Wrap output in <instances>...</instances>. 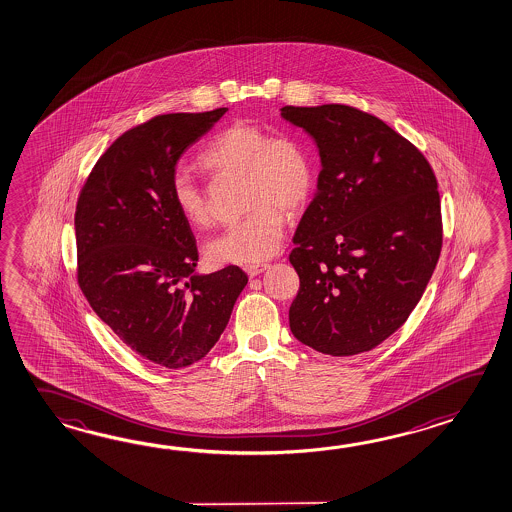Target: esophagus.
<instances>
[{
  "instance_id": "1",
  "label": "esophagus",
  "mask_w": 512,
  "mask_h": 512,
  "mask_svg": "<svg viewBox=\"0 0 512 512\" xmlns=\"http://www.w3.org/2000/svg\"><path fill=\"white\" fill-rule=\"evenodd\" d=\"M270 266L268 264H250V266H246L244 268V272L248 273L250 277H257L259 273L264 272V270H268Z\"/></svg>"
}]
</instances>
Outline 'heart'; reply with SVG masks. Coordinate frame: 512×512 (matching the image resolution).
<instances>
[{"label":"heart","instance_id":"1","mask_svg":"<svg viewBox=\"0 0 512 512\" xmlns=\"http://www.w3.org/2000/svg\"><path fill=\"white\" fill-rule=\"evenodd\" d=\"M200 162L215 175L242 177V199L248 209L209 242V259L255 264L272 257L281 246L284 209L299 211L312 195V151L297 136L270 135L250 122H235L211 138ZM171 197L189 226H209L208 199L188 173L173 177Z\"/></svg>","mask_w":512,"mask_h":512}]
</instances>
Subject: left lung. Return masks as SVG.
I'll use <instances>...</instances> for the list:
<instances>
[{"label":"left lung","mask_w":512,"mask_h":512,"mask_svg":"<svg viewBox=\"0 0 512 512\" xmlns=\"http://www.w3.org/2000/svg\"><path fill=\"white\" fill-rule=\"evenodd\" d=\"M323 169L293 237L292 334L321 354H363L416 308L443 244L438 180L425 155L350 105L282 107Z\"/></svg>","instance_id":"8db88e82"}]
</instances>
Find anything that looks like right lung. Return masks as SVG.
<instances>
[{
    "label": "right lung",
    "mask_w": 512,
    "mask_h": 512,
    "mask_svg": "<svg viewBox=\"0 0 512 512\" xmlns=\"http://www.w3.org/2000/svg\"><path fill=\"white\" fill-rule=\"evenodd\" d=\"M228 109L158 115L94 164L76 202V277L96 315L131 350L166 368L219 341L248 275H195L197 242L171 197L178 158Z\"/></svg>",
    "instance_id": "right-lung-1"
}]
</instances>
